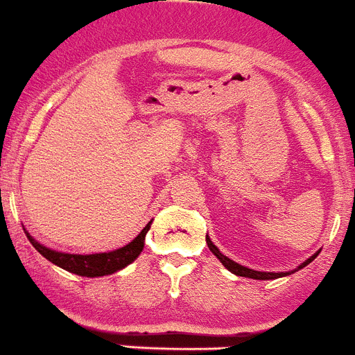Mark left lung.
Segmentation results:
<instances>
[{
    "label": "left lung",
    "instance_id": "obj_1",
    "mask_svg": "<svg viewBox=\"0 0 355 355\" xmlns=\"http://www.w3.org/2000/svg\"><path fill=\"white\" fill-rule=\"evenodd\" d=\"M207 244H208V248H210L211 253H214V255L220 260V264H223L224 268L228 269V271H232L233 275H237V277L253 278V280H275V278L287 277V275H291V272H296V271H298V269H302V268H305V266L311 264V262H313V260L318 257V253H320V251H316V253H314L313 257H309V259L305 260V262H302V264H300L296 269H293V271L271 272V271H255V269H250V268H246V266H241V264H237V262H233L232 259H228V257L220 253L219 248L215 246L214 242L210 241V237H208V235H207Z\"/></svg>",
    "mask_w": 355,
    "mask_h": 355
}]
</instances>
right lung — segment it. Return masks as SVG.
<instances>
[{"mask_svg":"<svg viewBox=\"0 0 355 355\" xmlns=\"http://www.w3.org/2000/svg\"><path fill=\"white\" fill-rule=\"evenodd\" d=\"M153 220L138 233V237L125 244L123 248H118L113 251H105V253H93V255H78V253H64V251L51 250V248L44 246L39 241L30 235L25 230L26 237L32 242V246L41 253L46 260H50L51 264L59 266V268L66 269V271L78 275V277H105V275H113V272L120 271V269L127 268L132 264L138 257H140L141 250L145 246V235L150 230Z\"/></svg>","mask_w":355,"mask_h":355,"instance_id":"obj_1","label":"right lung"}]
</instances>
